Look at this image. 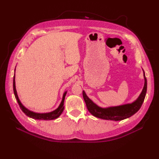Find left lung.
I'll return each mask as SVG.
<instances>
[{
  "mask_svg": "<svg viewBox=\"0 0 159 159\" xmlns=\"http://www.w3.org/2000/svg\"><path fill=\"white\" fill-rule=\"evenodd\" d=\"M143 76L145 83L142 92L138 97V98L130 104H126L117 107L102 108L98 106L92 100H90L83 91V96L87 109L93 116L107 120L120 121L133 116L139 110L143 102L145 97H146L147 92V80L144 72Z\"/></svg>",
  "mask_w": 159,
  "mask_h": 159,
  "instance_id": "1",
  "label": "left lung"
}]
</instances>
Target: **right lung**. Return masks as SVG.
<instances>
[{"label":"right lung","mask_w":159,"mask_h":159,"mask_svg":"<svg viewBox=\"0 0 159 159\" xmlns=\"http://www.w3.org/2000/svg\"><path fill=\"white\" fill-rule=\"evenodd\" d=\"M16 70V68H15ZM13 92H14V95L16 97V99L18 101V103L19 104V106L20 107V109L23 111L24 113H25L28 117H31L33 119L35 120H55L57 119V117H59L61 114L62 113L64 109V107H63V104H64V100H65V97L67 93V92L63 93V98L61 100V102L60 103L59 107L57 108V109L55 111H52V112L50 113H35L33 111H30L29 109H26L25 107H24L22 105V104L20 102L18 94H17L16 92V82H15V74L13 76Z\"/></svg>","instance_id":"1"}]
</instances>
